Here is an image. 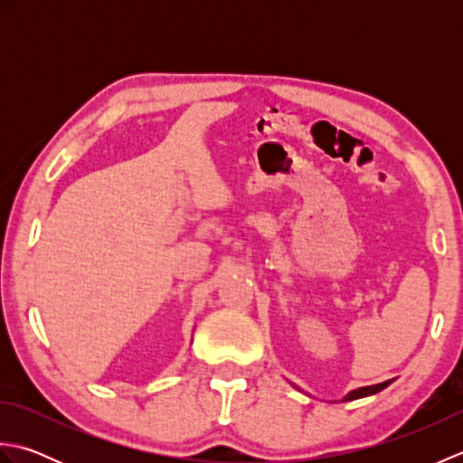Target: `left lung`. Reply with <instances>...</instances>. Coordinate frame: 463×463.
<instances>
[{
    "label": "left lung",
    "mask_w": 463,
    "mask_h": 463,
    "mask_svg": "<svg viewBox=\"0 0 463 463\" xmlns=\"http://www.w3.org/2000/svg\"><path fill=\"white\" fill-rule=\"evenodd\" d=\"M392 380L388 382H382V383H373V386H364V388H358V390H352L350 394L344 396V402H350V400H358V398H366V396H372V394H378V392H382L386 386H390Z\"/></svg>",
    "instance_id": "1"
}]
</instances>
